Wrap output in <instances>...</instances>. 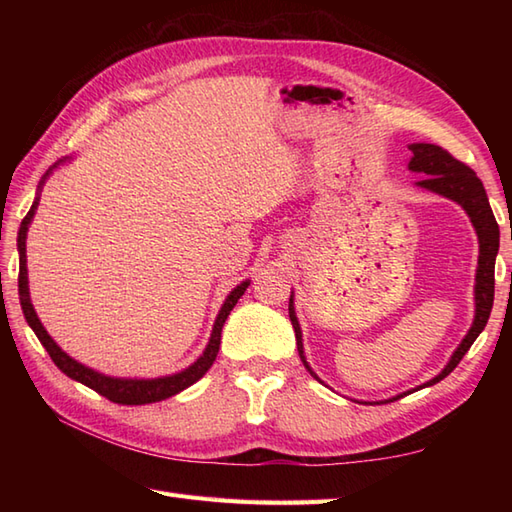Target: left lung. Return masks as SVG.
Masks as SVG:
<instances>
[{"instance_id": "1", "label": "left lung", "mask_w": 512, "mask_h": 512, "mask_svg": "<svg viewBox=\"0 0 512 512\" xmlns=\"http://www.w3.org/2000/svg\"><path fill=\"white\" fill-rule=\"evenodd\" d=\"M411 149V160H409V171L420 173L424 176L420 182H416V187L427 189L431 193H438L442 198H449L453 202H458L462 209L466 211V215L471 217V224L477 233V242H480V257H477V270H475V317H473V325L471 330L466 332V336L462 339V343L458 345L449 358V363L444 365L442 372L431 378L429 383L420 385L429 387L440 383L442 378H447L458 363L462 361V356L469 352V347L473 345V341L477 336L482 334V330L486 328L488 317H491L493 310V297H495V257L499 250V226L495 222V215L491 204H488L486 191L482 180L475 176V171L471 167H466L464 162L455 160L447 149H442L438 145L431 143H413L409 145ZM295 295H290V303H288V314L292 321V328H295V336H297V350L301 356V363L306 365V369L310 372V376H314L317 380H321L317 374L312 372V367L306 361V352H303V339H301V325L297 319L295 312ZM409 394V391H407ZM405 394L394 396L389 400H380V402H394L398 398H402ZM376 402V405H380Z\"/></svg>"}]
</instances>
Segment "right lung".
Here are the masks:
<instances>
[{"label": "right lung", "mask_w": 512, "mask_h": 512, "mask_svg": "<svg viewBox=\"0 0 512 512\" xmlns=\"http://www.w3.org/2000/svg\"><path fill=\"white\" fill-rule=\"evenodd\" d=\"M70 160V156H65L63 160L54 162V165L46 171V176L41 178L39 187H37V198L32 202L28 215L21 220L19 226V233H17V250H19V301H21V310H24V317L28 321V325L32 328V332L37 334V339L41 341V345L46 347V352L50 354V358L54 361L61 372L65 376H70L76 383H83L85 387L94 389L96 394L105 396L107 400L118 402V405H149V402H160V400H167L171 396L180 394L182 389L191 387L193 383H198V380L209 372L217 352H220V341H222V328H224V321L228 319V314L235 308V303L239 301V297L244 295V290L248 288L250 281H242V284L235 286L231 290V295L226 297V301L222 303L220 312H217L215 323H213V332H211V339L206 343L202 356L198 361L191 363L187 369H182L178 374H171V376H160V378H116V376H105L101 372H96L92 367H85L83 363L74 361L72 356L65 354L61 347L54 343L52 336L43 328L35 308H32V301H30V290H28V268H26V237H28V226L32 222V217H35V211L39 206V193L43 189V182L48 180V176L52 173V169H57L61 162Z\"/></svg>", "instance_id": "right-lung-1"}]
</instances>
